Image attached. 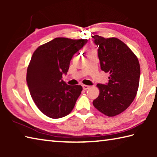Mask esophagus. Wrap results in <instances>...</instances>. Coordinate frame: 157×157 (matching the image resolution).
<instances>
[{
	"instance_id": "34e87169",
	"label": "esophagus",
	"mask_w": 157,
	"mask_h": 157,
	"mask_svg": "<svg viewBox=\"0 0 157 157\" xmlns=\"http://www.w3.org/2000/svg\"><path fill=\"white\" fill-rule=\"evenodd\" d=\"M82 87H83V89H84V90H87V89H89L91 86H88V85H85V84H84L83 86H82Z\"/></svg>"
}]
</instances>
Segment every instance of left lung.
<instances>
[{
	"label": "left lung",
	"mask_w": 157,
	"mask_h": 157,
	"mask_svg": "<svg viewBox=\"0 0 157 157\" xmlns=\"http://www.w3.org/2000/svg\"><path fill=\"white\" fill-rule=\"evenodd\" d=\"M92 38L99 46L98 54L101 69L109 73L107 84H97L100 94L93 105L105 116L118 115L132 104L136 95L140 74L139 60L120 39L98 35Z\"/></svg>",
	"instance_id": "obj_1"
}]
</instances>
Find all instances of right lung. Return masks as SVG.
I'll return each mask as SVG.
<instances>
[{
	"label": "right lung",
	"instance_id": "obj_1",
	"mask_svg": "<svg viewBox=\"0 0 157 157\" xmlns=\"http://www.w3.org/2000/svg\"><path fill=\"white\" fill-rule=\"evenodd\" d=\"M87 41L58 37L37 48L32 56L26 77L28 89L36 107L49 118H62L75 107L82 87L68 85L62 75Z\"/></svg>",
	"mask_w": 157,
	"mask_h": 157
}]
</instances>
